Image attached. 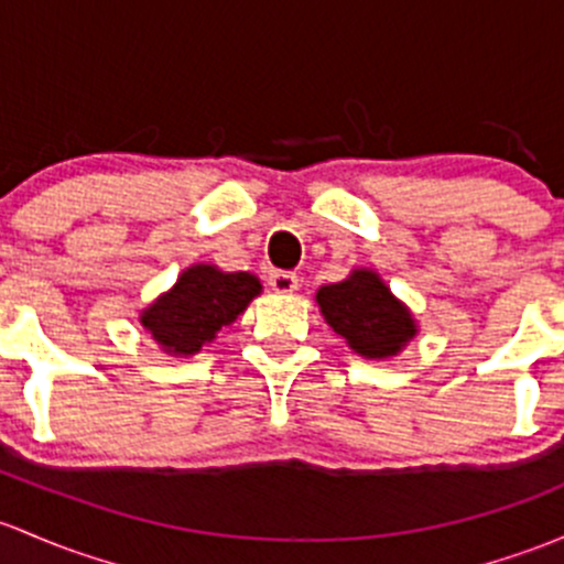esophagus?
Masks as SVG:
<instances>
[{
    "mask_svg": "<svg viewBox=\"0 0 564 564\" xmlns=\"http://www.w3.org/2000/svg\"><path fill=\"white\" fill-rule=\"evenodd\" d=\"M270 286L275 294H294L300 286V278L294 275V272L275 270V272H270Z\"/></svg>",
    "mask_w": 564,
    "mask_h": 564,
    "instance_id": "esophagus-1",
    "label": "esophagus"
}]
</instances>
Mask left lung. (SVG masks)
<instances>
[{"label":"left lung","instance_id":"1","mask_svg":"<svg viewBox=\"0 0 564 564\" xmlns=\"http://www.w3.org/2000/svg\"><path fill=\"white\" fill-rule=\"evenodd\" d=\"M316 305L324 322L365 359L397 357L419 335L411 307L370 267H357L343 281L318 289Z\"/></svg>","mask_w":564,"mask_h":564}]
</instances>
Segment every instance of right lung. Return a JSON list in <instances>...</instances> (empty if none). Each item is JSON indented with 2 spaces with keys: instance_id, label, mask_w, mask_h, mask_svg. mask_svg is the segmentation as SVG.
<instances>
[{
  "instance_id": "1",
  "label": "right lung",
  "mask_w": 564,
  "mask_h": 564,
  "mask_svg": "<svg viewBox=\"0 0 564 564\" xmlns=\"http://www.w3.org/2000/svg\"><path fill=\"white\" fill-rule=\"evenodd\" d=\"M259 294L262 281L251 272H224L216 264H192L177 275L167 292L142 307L140 324L164 354L194 357Z\"/></svg>"
}]
</instances>
